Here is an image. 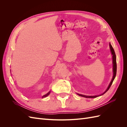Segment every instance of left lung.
<instances>
[{
	"label": "left lung",
	"instance_id": "8db88e82",
	"mask_svg": "<svg viewBox=\"0 0 127 127\" xmlns=\"http://www.w3.org/2000/svg\"><path fill=\"white\" fill-rule=\"evenodd\" d=\"M109 46H110V50H111V54L112 55V60H113V77L112 80H111V81L109 84V85L108 86V87L107 88V89L106 90V91L104 92L103 93L100 94V95H95V96H86V95H82V94H77L79 96H82L84 97H86V98H95V97H97L98 96H101L102 95H103L104 94H105L106 92L109 90V88H110L111 85H112V84L113 82V80L116 77V74H117V62H116V53H115L114 50V49L112 47V46L111 45V43H109Z\"/></svg>",
	"mask_w": 127,
	"mask_h": 127
}]
</instances>
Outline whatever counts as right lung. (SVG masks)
Returning <instances> with one entry per match:
<instances>
[{
	"label": "right lung",
	"instance_id": "right-lung-1",
	"mask_svg": "<svg viewBox=\"0 0 127 127\" xmlns=\"http://www.w3.org/2000/svg\"><path fill=\"white\" fill-rule=\"evenodd\" d=\"M50 91H49L48 93H47L45 95H43V96H42V98H43V97H47V96H48L50 94Z\"/></svg>",
	"mask_w": 127,
	"mask_h": 127
}]
</instances>
